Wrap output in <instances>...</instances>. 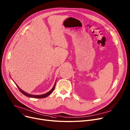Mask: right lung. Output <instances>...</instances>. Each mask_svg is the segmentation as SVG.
Returning a JSON list of instances; mask_svg holds the SVG:
<instances>
[{"label": "right lung", "mask_w": 130, "mask_h": 130, "mask_svg": "<svg viewBox=\"0 0 130 130\" xmlns=\"http://www.w3.org/2000/svg\"><path fill=\"white\" fill-rule=\"evenodd\" d=\"M17 85V84H15ZM55 85H56V82L55 83V84L53 86V87L52 88V89L50 91L47 92V93H45V94H41V95H33V94H29L27 92H25V91H23L22 90H21L19 87V86L18 85H17V87H18V88L19 89V90L20 91V92L23 93L24 95H25V96L27 97H31V98H46V97H47L48 95H50L52 92L54 90V88L55 87Z\"/></svg>", "instance_id": "add662e5"}]
</instances>
